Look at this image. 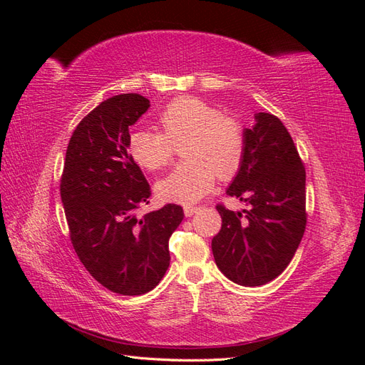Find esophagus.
<instances>
[{
  "label": "esophagus",
  "mask_w": 365,
  "mask_h": 365,
  "mask_svg": "<svg viewBox=\"0 0 365 365\" xmlns=\"http://www.w3.org/2000/svg\"><path fill=\"white\" fill-rule=\"evenodd\" d=\"M197 210H201V207H193V205H185L184 207V215L187 216V217H190V216H193Z\"/></svg>",
  "instance_id": "34e87169"
}]
</instances>
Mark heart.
Masks as SVG:
<instances>
[{"mask_svg":"<svg viewBox=\"0 0 365 365\" xmlns=\"http://www.w3.org/2000/svg\"><path fill=\"white\" fill-rule=\"evenodd\" d=\"M163 132L138 129L129 137L132 160L148 170L168 165L182 148L187 158L157 185L163 200L192 204L215 185L216 176L231 180L244 164L247 134L242 121L197 97H180L160 114Z\"/></svg>","mask_w":365,"mask_h":365,"instance_id":"b5f03b06","label":"heart"}]
</instances>
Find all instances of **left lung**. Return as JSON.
I'll use <instances>...</instances> for the list:
<instances>
[{
  "mask_svg": "<svg viewBox=\"0 0 365 365\" xmlns=\"http://www.w3.org/2000/svg\"><path fill=\"white\" fill-rule=\"evenodd\" d=\"M245 160L227 195L250 207L217 204L222 227L212 240L217 268L242 286H260L286 269L306 228V170L288 129L269 113L245 129Z\"/></svg>",
  "mask_w": 365,
  "mask_h": 365,
  "instance_id": "obj_1",
  "label": "left lung"
}]
</instances>
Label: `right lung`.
Here are the masks:
<instances>
[{
    "mask_svg": "<svg viewBox=\"0 0 365 365\" xmlns=\"http://www.w3.org/2000/svg\"><path fill=\"white\" fill-rule=\"evenodd\" d=\"M150 106L140 94L106 98L70 138L61 197L73 248L86 271L120 295L152 291L169 268V239L184 217L168 204L137 216L150 185L128 152L129 126Z\"/></svg>",
    "mask_w": 365,
    "mask_h": 365,
    "instance_id": "obj_1",
    "label": "right lung"
}]
</instances>
